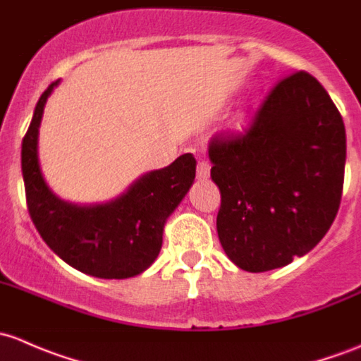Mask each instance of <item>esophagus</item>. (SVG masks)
Here are the masks:
<instances>
[{"label": "esophagus", "mask_w": 361, "mask_h": 361, "mask_svg": "<svg viewBox=\"0 0 361 361\" xmlns=\"http://www.w3.org/2000/svg\"><path fill=\"white\" fill-rule=\"evenodd\" d=\"M208 176H210V165L207 161H198V166H196V177L200 180H207Z\"/></svg>", "instance_id": "1"}]
</instances>
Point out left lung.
Masks as SVG:
<instances>
[{"instance_id":"left-lung-1","label":"left lung","mask_w":361,"mask_h":361,"mask_svg":"<svg viewBox=\"0 0 361 361\" xmlns=\"http://www.w3.org/2000/svg\"><path fill=\"white\" fill-rule=\"evenodd\" d=\"M210 177L221 191L217 235L250 273L283 267L313 250L341 205L346 130L317 78L281 80L238 137H215Z\"/></svg>"}]
</instances>
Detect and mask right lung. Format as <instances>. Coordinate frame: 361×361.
Here are the masks:
<instances>
[{"mask_svg": "<svg viewBox=\"0 0 361 361\" xmlns=\"http://www.w3.org/2000/svg\"><path fill=\"white\" fill-rule=\"evenodd\" d=\"M59 83L42 94L22 140L29 215L44 243L74 269L104 280L137 276L156 261L166 219L195 182V156L185 153L165 169L144 173L111 202L78 205L59 198L44 180L38 156L44 104Z\"/></svg>", "mask_w": 361, "mask_h": 361, "instance_id": "add662e5", "label": "right lung"}]
</instances>
